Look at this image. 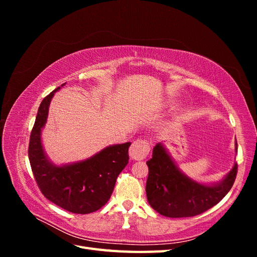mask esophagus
I'll return each mask as SVG.
<instances>
[{
    "instance_id": "esophagus-1",
    "label": "esophagus",
    "mask_w": 257,
    "mask_h": 257,
    "mask_svg": "<svg viewBox=\"0 0 257 257\" xmlns=\"http://www.w3.org/2000/svg\"><path fill=\"white\" fill-rule=\"evenodd\" d=\"M150 152V144L146 139H137L130 147V157L132 160L141 161L147 158Z\"/></svg>"
}]
</instances>
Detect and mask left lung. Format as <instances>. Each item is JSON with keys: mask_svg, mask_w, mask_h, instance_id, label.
I'll return each instance as SVG.
<instances>
[{"mask_svg": "<svg viewBox=\"0 0 257 257\" xmlns=\"http://www.w3.org/2000/svg\"><path fill=\"white\" fill-rule=\"evenodd\" d=\"M146 193L150 206L168 217L198 215L215 206L229 192L237 176V163L224 180L213 186L199 184L177 168L161 144L153 148Z\"/></svg>", "mask_w": 257, "mask_h": 257, "instance_id": "left-lung-1", "label": "left lung"}]
</instances>
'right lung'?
Instances as JSON below:
<instances>
[{
  "label": "right lung",
  "instance_id": "add662e5",
  "mask_svg": "<svg viewBox=\"0 0 257 257\" xmlns=\"http://www.w3.org/2000/svg\"><path fill=\"white\" fill-rule=\"evenodd\" d=\"M59 89L46 96L38 108L30 135V164L46 198L72 213L87 214L102 208L110 198L116 178L128 163L131 143L107 147L87 161L72 165H52L44 153L41 131L47 120L50 100Z\"/></svg>",
  "mask_w": 257,
  "mask_h": 257
}]
</instances>
